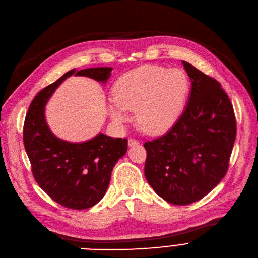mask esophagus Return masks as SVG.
Returning a JSON list of instances; mask_svg holds the SVG:
<instances>
[{
	"instance_id": "esophagus-1",
	"label": "esophagus",
	"mask_w": 258,
	"mask_h": 258,
	"mask_svg": "<svg viewBox=\"0 0 258 258\" xmlns=\"http://www.w3.org/2000/svg\"><path fill=\"white\" fill-rule=\"evenodd\" d=\"M139 143H140L139 140H137L135 138H130L128 139V145H130V147H132V145H138Z\"/></svg>"
}]
</instances>
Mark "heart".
Wrapping results in <instances>:
<instances>
[{"label":"heart","instance_id":"heart-1","mask_svg":"<svg viewBox=\"0 0 258 258\" xmlns=\"http://www.w3.org/2000/svg\"><path fill=\"white\" fill-rule=\"evenodd\" d=\"M188 93V79L178 69L145 65L122 75L113 88L108 105L117 124L130 120L128 110L136 109L139 125L149 133L171 127L182 113Z\"/></svg>","mask_w":258,"mask_h":258}]
</instances>
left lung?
<instances>
[{"instance_id": "left-lung-1", "label": "left lung", "mask_w": 258, "mask_h": 258, "mask_svg": "<svg viewBox=\"0 0 258 258\" xmlns=\"http://www.w3.org/2000/svg\"><path fill=\"white\" fill-rule=\"evenodd\" d=\"M191 79L185 109L163 135L144 142V175L167 203L186 206L204 198L225 177L236 137L233 105L221 84L182 61Z\"/></svg>"}]
</instances>
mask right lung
<instances>
[{"label": "right lung", "mask_w": 258, "mask_h": 258, "mask_svg": "<svg viewBox=\"0 0 258 258\" xmlns=\"http://www.w3.org/2000/svg\"><path fill=\"white\" fill-rule=\"evenodd\" d=\"M110 72V67L70 71L41 89L26 114L23 142L32 176L44 192L65 208L84 210L102 199L114 165L127 151V139L99 134L83 143L63 141L47 127L44 106L54 89L73 74L105 82Z\"/></svg>", "instance_id": "obj_1"}]
</instances>
